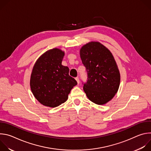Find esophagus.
Wrapping results in <instances>:
<instances>
[{
    "instance_id": "obj_1",
    "label": "esophagus",
    "mask_w": 151,
    "mask_h": 151,
    "mask_svg": "<svg viewBox=\"0 0 151 151\" xmlns=\"http://www.w3.org/2000/svg\"><path fill=\"white\" fill-rule=\"evenodd\" d=\"M75 79H76V81H77L78 84H79V78H78V77H76V78H75Z\"/></svg>"
}]
</instances>
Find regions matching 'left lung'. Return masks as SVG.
Segmentation results:
<instances>
[{"label":"left lung","mask_w":151,"mask_h":151,"mask_svg":"<svg viewBox=\"0 0 151 151\" xmlns=\"http://www.w3.org/2000/svg\"><path fill=\"white\" fill-rule=\"evenodd\" d=\"M80 56L87 73V81L82 83L86 95L97 104L108 102L120 83V73L112 53L100 43L91 42L81 48Z\"/></svg>","instance_id":"8db88e82"}]
</instances>
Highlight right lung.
I'll use <instances>...</instances> for the list:
<instances>
[{
	"label": "right lung",
	"mask_w": 151,
	"mask_h": 151,
	"mask_svg": "<svg viewBox=\"0 0 151 151\" xmlns=\"http://www.w3.org/2000/svg\"><path fill=\"white\" fill-rule=\"evenodd\" d=\"M64 52L58 48L47 51L36 61L30 78V88L42 104L55 107L65 102L76 81L69 69L61 64Z\"/></svg>",
	"instance_id": "obj_1"
}]
</instances>
